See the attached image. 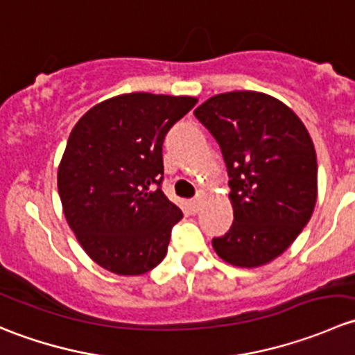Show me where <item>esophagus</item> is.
<instances>
[{
	"label": "esophagus",
	"mask_w": 355,
	"mask_h": 355,
	"mask_svg": "<svg viewBox=\"0 0 355 355\" xmlns=\"http://www.w3.org/2000/svg\"><path fill=\"white\" fill-rule=\"evenodd\" d=\"M200 204H202V198H200V196H199V198L191 199V200H189V202H187L189 211H191L192 214H196V213H198V211L200 209Z\"/></svg>",
	"instance_id": "34e87169"
}]
</instances>
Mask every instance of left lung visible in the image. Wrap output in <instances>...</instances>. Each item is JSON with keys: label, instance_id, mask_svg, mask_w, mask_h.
<instances>
[{"label": "left lung", "instance_id": "1", "mask_svg": "<svg viewBox=\"0 0 355 355\" xmlns=\"http://www.w3.org/2000/svg\"><path fill=\"white\" fill-rule=\"evenodd\" d=\"M218 142L228 170L234 223L213 239L218 256L241 268L288 249L314 211L316 151L295 113L263 92L213 96L194 111Z\"/></svg>", "mask_w": 355, "mask_h": 355}]
</instances>
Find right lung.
I'll use <instances>...</instances> for the list:
<instances>
[{
  "label": "right lung",
  "instance_id": "right-lung-1",
  "mask_svg": "<svg viewBox=\"0 0 355 355\" xmlns=\"http://www.w3.org/2000/svg\"><path fill=\"white\" fill-rule=\"evenodd\" d=\"M196 103L121 94L89 110L68 137L58 168L63 213L89 257L111 273L142 275L166 256L184 214L161 191L163 142Z\"/></svg>",
  "mask_w": 355,
  "mask_h": 355
}]
</instances>
